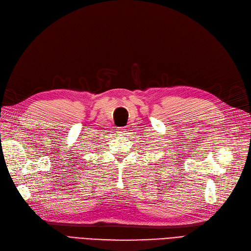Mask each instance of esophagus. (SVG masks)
<instances>
[{"mask_svg": "<svg viewBox=\"0 0 251 251\" xmlns=\"http://www.w3.org/2000/svg\"><path fill=\"white\" fill-rule=\"evenodd\" d=\"M117 133L119 135H124L126 133V129L124 127H121V128H117Z\"/></svg>", "mask_w": 251, "mask_h": 251, "instance_id": "1", "label": "esophagus"}]
</instances>
